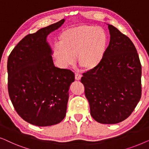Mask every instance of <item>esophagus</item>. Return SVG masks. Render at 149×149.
<instances>
[{
  "label": "esophagus",
  "instance_id": "1",
  "mask_svg": "<svg viewBox=\"0 0 149 149\" xmlns=\"http://www.w3.org/2000/svg\"><path fill=\"white\" fill-rule=\"evenodd\" d=\"M81 74H77V73H75V79H76V80H79V79H81Z\"/></svg>",
  "mask_w": 149,
  "mask_h": 149
}]
</instances>
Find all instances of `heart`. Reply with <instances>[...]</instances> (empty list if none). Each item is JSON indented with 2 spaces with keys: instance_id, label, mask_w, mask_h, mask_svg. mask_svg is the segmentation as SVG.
<instances>
[{
  "instance_id": "1",
  "label": "heart",
  "mask_w": 149,
  "mask_h": 149,
  "mask_svg": "<svg viewBox=\"0 0 149 149\" xmlns=\"http://www.w3.org/2000/svg\"><path fill=\"white\" fill-rule=\"evenodd\" d=\"M107 36L103 28L91 25H79L64 30L54 45L53 55L61 67L74 65L75 58L86 70L96 68L104 57Z\"/></svg>"
}]
</instances>
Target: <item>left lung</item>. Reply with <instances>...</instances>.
<instances>
[{
  "instance_id": "1",
  "label": "left lung",
  "mask_w": 149,
  "mask_h": 149,
  "mask_svg": "<svg viewBox=\"0 0 149 149\" xmlns=\"http://www.w3.org/2000/svg\"><path fill=\"white\" fill-rule=\"evenodd\" d=\"M108 25L110 42L102 61L83 74L81 82L94 119L115 124L130 116L141 97L142 68L135 46Z\"/></svg>"
}]
</instances>
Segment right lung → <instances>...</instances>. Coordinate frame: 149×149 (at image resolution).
Listing matches in <instances>:
<instances>
[{"instance_id": "add662e5", "label": "right lung", "mask_w": 149, "mask_h": 149, "mask_svg": "<svg viewBox=\"0 0 149 149\" xmlns=\"http://www.w3.org/2000/svg\"><path fill=\"white\" fill-rule=\"evenodd\" d=\"M65 19L25 36L7 61L8 90L15 109L23 119L37 126L57 124L65 118L69 88L75 80L71 70L54 66L48 35Z\"/></svg>"}]
</instances>
